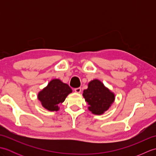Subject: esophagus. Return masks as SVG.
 Instances as JSON below:
<instances>
[{
	"mask_svg": "<svg viewBox=\"0 0 156 156\" xmlns=\"http://www.w3.org/2000/svg\"><path fill=\"white\" fill-rule=\"evenodd\" d=\"M74 91L76 92H77V93H80V92H81V88L79 87V88H76L74 89Z\"/></svg>",
	"mask_w": 156,
	"mask_h": 156,
	"instance_id": "obj_1",
	"label": "esophagus"
}]
</instances>
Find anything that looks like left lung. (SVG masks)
<instances>
[{"label": "left lung", "instance_id": "left-lung-1", "mask_svg": "<svg viewBox=\"0 0 156 156\" xmlns=\"http://www.w3.org/2000/svg\"><path fill=\"white\" fill-rule=\"evenodd\" d=\"M83 97L89 105V111L95 115H101L108 110L115 100L114 94L98 80L88 84V88L84 90Z\"/></svg>", "mask_w": 156, "mask_h": 156}]
</instances>
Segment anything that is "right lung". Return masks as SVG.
Returning <instances> with one entry per match:
<instances>
[{"instance_id":"right-lung-1","label":"right lung","mask_w":156,"mask_h":156,"mask_svg":"<svg viewBox=\"0 0 156 156\" xmlns=\"http://www.w3.org/2000/svg\"><path fill=\"white\" fill-rule=\"evenodd\" d=\"M72 91L71 88L67 84L63 83L58 79H55L39 92L38 99L46 109L51 111H57L59 109L58 105L62 103Z\"/></svg>"}]
</instances>
